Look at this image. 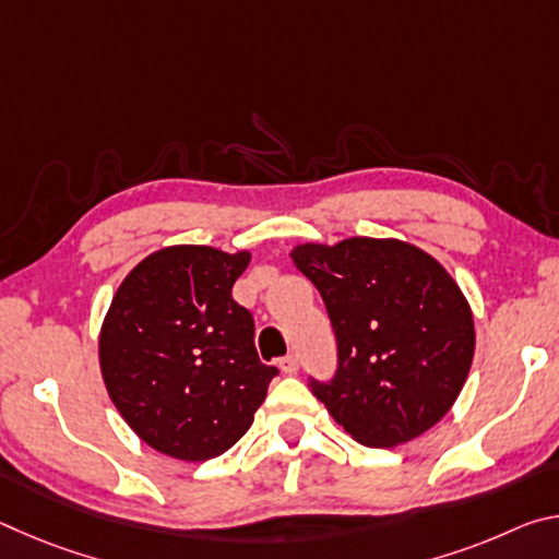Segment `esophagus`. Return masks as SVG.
<instances>
[{
    "label": "esophagus",
    "mask_w": 559,
    "mask_h": 559,
    "mask_svg": "<svg viewBox=\"0 0 559 559\" xmlns=\"http://www.w3.org/2000/svg\"><path fill=\"white\" fill-rule=\"evenodd\" d=\"M278 365H281V370L286 372V374H296V372H298V367H300V362H298V355H293V353H290V355L283 357Z\"/></svg>",
    "instance_id": "obj_1"
}]
</instances>
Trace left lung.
<instances>
[{
	"label": "left lung",
	"instance_id": "left-lung-1",
	"mask_svg": "<svg viewBox=\"0 0 559 559\" xmlns=\"http://www.w3.org/2000/svg\"><path fill=\"white\" fill-rule=\"evenodd\" d=\"M293 263L318 288L337 370L308 384L365 447H396L431 429L466 382L476 333L461 288L427 251L355 236L302 243Z\"/></svg>",
	"mask_w": 559,
	"mask_h": 559
}]
</instances>
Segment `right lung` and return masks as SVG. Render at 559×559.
<instances>
[{
  "label": "right lung",
  "instance_id": "obj_1",
  "mask_svg": "<svg viewBox=\"0 0 559 559\" xmlns=\"http://www.w3.org/2000/svg\"><path fill=\"white\" fill-rule=\"evenodd\" d=\"M249 251L169 246L112 296L100 372L122 419L155 451L206 461L249 431L278 374L253 345V316L231 298Z\"/></svg>",
  "mask_w": 559,
  "mask_h": 559
}]
</instances>
